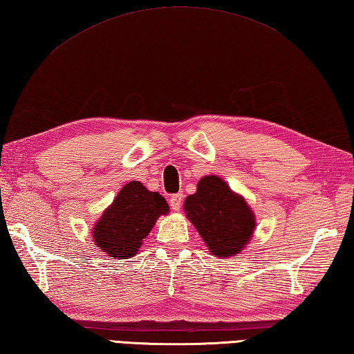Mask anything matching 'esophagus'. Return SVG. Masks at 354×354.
I'll list each match as a JSON object with an SVG mask.
<instances>
[{
    "label": "esophagus",
    "instance_id": "34e87169",
    "mask_svg": "<svg viewBox=\"0 0 354 354\" xmlns=\"http://www.w3.org/2000/svg\"><path fill=\"white\" fill-rule=\"evenodd\" d=\"M183 198H184V195L183 194H175V195H171L170 196V205H171V209L173 210H179L181 209V204H183Z\"/></svg>",
    "mask_w": 354,
    "mask_h": 354
}]
</instances>
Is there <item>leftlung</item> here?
Instances as JSON below:
<instances>
[{"label": "left lung", "instance_id": "obj_1", "mask_svg": "<svg viewBox=\"0 0 354 354\" xmlns=\"http://www.w3.org/2000/svg\"><path fill=\"white\" fill-rule=\"evenodd\" d=\"M184 210L216 257L226 259L241 252L254 234V212L218 176L199 179L195 194L185 198Z\"/></svg>", "mask_w": 354, "mask_h": 354}]
</instances>
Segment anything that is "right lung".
Returning <instances> with one entry per match:
<instances>
[{"instance_id":"right-lung-1","label":"right lung","mask_w":354,"mask_h":354,"mask_svg":"<svg viewBox=\"0 0 354 354\" xmlns=\"http://www.w3.org/2000/svg\"><path fill=\"white\" fill-rule=\"evenodd\" d=\"M169 204L158 192L147 190L139 181L125 184L93 227V239L108 257L124 260L136 255Z\"/></svg>"}]
</instances>
